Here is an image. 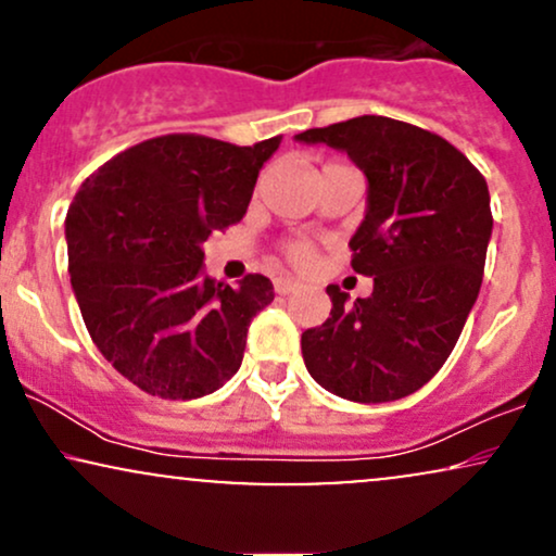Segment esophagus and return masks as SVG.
<instances>
[{"label": "esophagus", "mask_w": 556, "mask_h": 556, "mask_svg": "<svg viewBox=\"0 0 556 556\" xmlns=\"http://www.w3.org/2000/svg\"><path fill=\"white\" fill-rule=\"evenodd\" d=\"M298 282L295 279H277V282H274V290H277V295H290V292H295L298 290Z\"/></svg>", "instance_id": "obj_1"}]
</instances>
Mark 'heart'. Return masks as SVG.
Returning <instances> with one entry per match:
<instances>
[{
  "instance_id": "1",
  "label": "heart",
  "mask_w": 556,
  "mask_h": 556,
  "mask_svg": "<svg viewBox=\"0 0 556 556\" xmlns=\"http://www.w3.org/2000/svg\"><path fill=\"white\" fill-rule=\"evenodd\" d=\"M287 258L298 266H308L311 258H314V248H311L308 242H300V240L290 242V245H287Z\"/></svg>"
}]
</instances>
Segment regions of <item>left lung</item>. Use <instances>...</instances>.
Returning a JSON list of instances; mask_svg holds the SVG:
<instances>
[{"label": "left lung", "instance_id": "obj_1", "mask_svg": "<svg viewBox=\"0 0 556 556\" xmlns=\"http://www.w3.org/2000/svg\"><path fill=\"white\" fill-rule=\"evenodd\" d=\"M295 140L340 149L366 175L350 264L374 277L371 295L355 303L327 287L329 318L300 337L305 368L337 397H407L450 358L481 290L494 227L486 180L442 136L379 114Z\"/></svg>", "mask_w": 556, "mask_h": 556}]
</instances>
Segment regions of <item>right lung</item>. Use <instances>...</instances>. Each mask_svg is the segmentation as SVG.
<instances>
[{"label": "right lung", "instance_id": "add662e5", "mask_svg": "<svg viewBox=\"0 0 556 556\" xmlns=\"http://www.w3.org/2000/svg\"><path fill=\"white\" fill-rule=\"evenodd\" d=\"M282 136L253 146L175 132L130 146L80 185L65 219L70 282L99 353L162 400L212 394L238 374L264 274H203V242L248 212Z\"/></svg>", "mask_w": 556, "mask_h": 556}]
</instances>
